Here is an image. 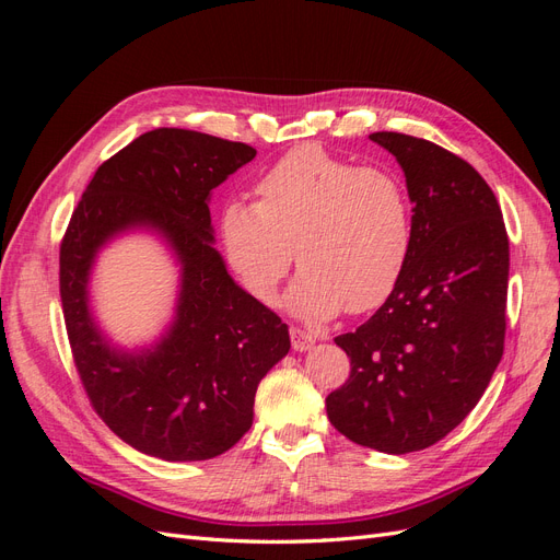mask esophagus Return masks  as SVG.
<instances>
[{"label": "esophagus", "mask_w": 560, "mask_h": 560, "mask_svg": "<svg viewBox=\"0 0 560 560\" xmlns=\"http://www.w3.org/2000/svg\"><path fill=\"white\" fill-rule=\"evenodd\" d=\"M290 336H292V348L296 352H303V350H311L317 341V336L306 331V329H299V327H290Z\"/></svg>", "instance_id": "obj_1"}]
</instances>
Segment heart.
<instances>
[{
    "instance_id": "obj_1",
    "label": "heart",
    "mask_w": 560,
    "mask_h": 560,
    "mask_svg": "<svg viewBox=\"0 0 560 560\" xmlns=\"http://www.w3.org/2000/svg\"><path fill=\"white\" fill-rule=\"evenodd\" d=\"M257 194L259 202L231 200L219 217L226 259L254 296H273L294 254L303 268L287 299L301 317L366 313L393 296L413 245L399 175L303 144L270 167Z\"/></svg>"
}]
</instances>
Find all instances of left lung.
Returning <instances> with one entry per match:
<instances>
[{"label": "left lung", "mask_w": 560, "mask_h": 560, "mask_svg": "<svg viewBox=\"0 0 560 560\" xmlns=\"http://www.w3.org/2000/svg\"><path fill=\"white\" fill-rule=\"evenodd\" d=\"M413 202L404 276L362 327L336 336L350 378L327 397L331 425L381 453L422 451L460 425L504 350L510 238L486 179L460 156L401 132H371Z\"/></svg>", "instance_id": "obj_1"}]
</instances>
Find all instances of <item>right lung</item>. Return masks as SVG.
Masks as SVG:
<instances>
[{
	"instance_id": "right-lung-1",
	"label": "right lung",
	"mask_w": 560,
	"mask_h": 560,
	"mask_svg": "<svg viewBox=\"0 0 560 560\" xmlns=\"http://www.w3.org/2000/svg\"><path fill=\"white\" fill-rule=\"evenodd\" d=\"M257 149L184 128L140 135L97 167L60 245V299L74 364L97 416L126 444L167 463L210 460L252 428L259 381L290 352L284 322L229 276L208 200ZM156 230L183 282L176 319L128 353L88 303L94 257L116 234Z\"/></svg>"
}]
</instances>
